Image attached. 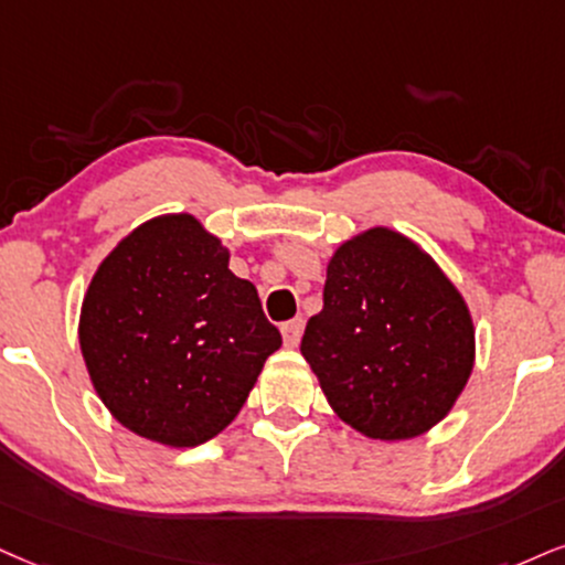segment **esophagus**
I'll return each mask as SVG.
<instances>
[{"instance_id": "obj_1", "label": "esophagus", "mask_w": 565, "mask_h": 565, "mask_svg": "<svg viewBox=\"0 0 565 565\" xmlns=\"http://www.w3.org/2000/svg\"><path fill=\"white\" fill-rule=\"evenodd\" d=\"M280 332H282V343H285V345H288V348H296L298 343H301V332H303V319H301V317L290 319V322H285V324L280 327Z\"/></svg>"}]
</instances>
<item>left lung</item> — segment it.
Here are the masks:
<instances>
[{
	"label": "left lung",
	"mask_w": 565,
	"mask_h": 565,
	"mask_svg": "<svg viewBox=\"0 0 565 565\" xmlns=\"http://www.w3.org/2000/svg\"><path fill=\"white\" fill-rule=\"evenodd\" d=\"M475 319L429 250L393 227H366L327 262L324 306L301 353L348 427L414 440L461 398L477 359Z\"/></svg>",
	"instance_id": "1"
}]
</instances>
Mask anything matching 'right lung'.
<instances>
[{
	"instance_id": "obj_1",
	"label": "right lung",
	"mask_w": 565,
	"mask_h": 565,
	"mask_svg": "<svg viewBox=\"0 0 565 565\" xmlns=\"http://www.w3.org/2000/svg\"><path fill=\"white\" fill-rule=\"evenodd\" d=\"M90 385L125 429L167 448L217 437L282 345L230 248L188 212L159 214L104 256L81 303Z\"/></svg>"
}]
</instances>
